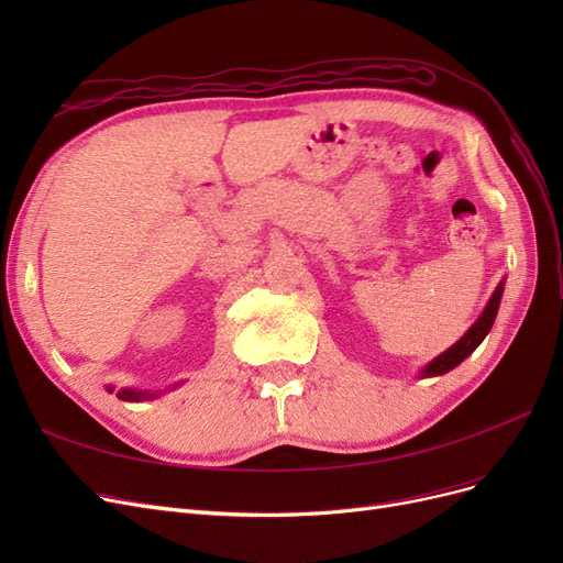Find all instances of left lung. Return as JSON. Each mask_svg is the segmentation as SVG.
I'll return each mask as SVG.
<instances>
[{
    "mask_svg": "<svg viewBox=\"0 0 563 563\" xmlns=\"http://www.w3.org/2000/svg\"><path fill=\"white\" fill-rule=\"evenodd\" d=\"M500 298H503V284L496 288V294L490 296V300H488V305H486L484 314L474 321V327H472L463 338H460L457 343H455L451 350H446L444 354H439L437 360H434L428 368L422 371V376H424V378H428V376H441V373H446V371L455 368L460 362L465 360V356H470L476 347H479V343H482V340L486 338V333L490 331L493 321H496Z\"/></svg>",
    "mask_w": 563,
    "mask_h": 563,
    "instance_id": "1",
    "label": "left lung"
}]
</instances>
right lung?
I'll list each match as a JSON object with an SVG mask.
<instances>
[{
  "label": "right lung",
  "instance_id": "obj_1",
  "mask_svg": "<svg viewBox=\"0 0 563 563\" xmlns=\"http://www.w3.org/2000/svg\"><path fill=\"white\" fill-rule=\"evenodd\" d=\"M110 391H112V387H108ZM117 397L119 399H124V401H141V399H152L155 395H150V391H135V389H122V391H117Z\"/></svg>",
  "mask_w": 563,
  "mask_h": 563
}]
</instances>
